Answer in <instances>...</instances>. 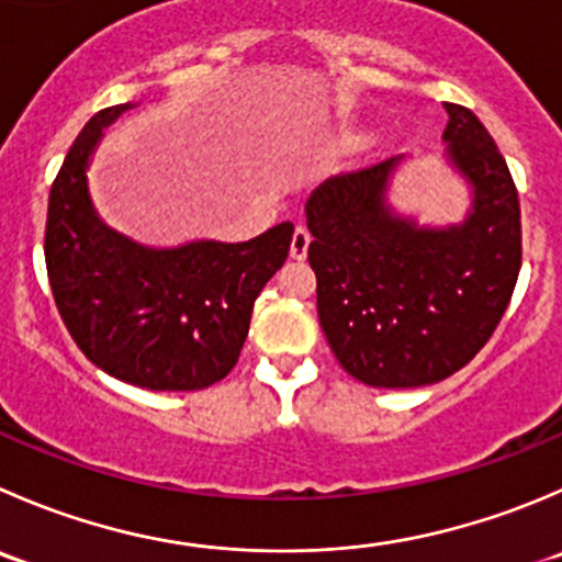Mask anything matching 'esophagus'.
<instances>
[{
  "label": "esophagus",
  "mask_w": 562,
  "mask_h": 562,
  "mask_svg": "<svg viewBox=\"0 0 562 562\" xmlns=\"http://www.w3.org/2000/svg\"><path fill=\"white\" fill-rule=\"evenodd\" d=\"M310 231L304 225H299L296 231H293V238H291V258L293 260H304L307 258V249H310Z\"/></svg>",
  "instance_id": "1"
}]
</instances>
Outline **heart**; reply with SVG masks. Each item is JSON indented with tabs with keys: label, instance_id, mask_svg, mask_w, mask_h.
<instances>
[{
	"label": "heart",
	"instance_id": "heart-1",
	"mask_svg": "<svg viewBox=\"0 0 562 562\" xmlns=\"http://www.w3.org/2000/svg\"><path fill=\"white\" fill-rule=\"evenodd\" d=\"M346 143H348V145L359 143V134H346Z\"/></svg>",
	"mask_w": 562,
	"mask_h": 562
}]
</instances>
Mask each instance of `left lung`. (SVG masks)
Returning a JSON list of instances; mask_svg holds the SVG:
<instances>
[{"instance_id": "1", "label": "left lung", "mask_w": 562, "mask_h": 562, "mask_svg": "<svg viewBox=\"0 0 562 562\" xmlns=\"http://www.w3.org/2000/svg\"><path fill=\"white\" fill-rule=\"evenodd\" d=\"M442 165L470 192L461 222L426 225L390 200L412 156L321 183L304 203L318 318L337 362L370 386H423L492 337L521 269L519 194L486 125L445 103Z\"/></svg>"}]
</instances>
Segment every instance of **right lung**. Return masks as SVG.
<instances>
[{
    "instance_id": "obj_1",
    "label": "right lung",
    "mask_w": 562,
    "mask_h": 562,
    "mask_svg": "<svg viewBox=\"0 0 562 562\" xmlns=\"http://www.w3.org/2000/svg\"><path fill=\"white\" fill-rule=\"evenodd\" d=\"M136 103L101 109L70 145L46 220L54 302L95 368L159 392L205 390L238 362L252 304L288 258L291 222L249 241L150 247L109 227L87 170L103 131Z\"/></svg>"
}]
</instances>
